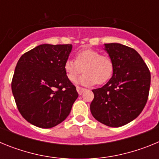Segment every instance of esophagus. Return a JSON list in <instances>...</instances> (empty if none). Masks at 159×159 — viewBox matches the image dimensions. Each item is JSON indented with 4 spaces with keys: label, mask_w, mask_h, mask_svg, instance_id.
Listing matches in <instances>:
<instances>
[{
    "label": "esophagus",
    "mask_w": 159,
    "mask_h": 159,
    "mask_svg": "<svg viewBox=\"0 0 159 159\" xmlns=\"http://www.w3.org/2000/svg\"><path fill=\"white\" fill-rule=\"evenodd\" d=\"M76 90H77V92H78L79 95H82L83 92L85 91V89L83 88H80V87H77L76 88Z\"/></svg>",
    "instance_id": "obj_1"
}]
</instances>
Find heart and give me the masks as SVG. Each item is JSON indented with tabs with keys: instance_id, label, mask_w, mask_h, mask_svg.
Wrapping results in <instances>:
<instances>
[{
	"instance_id": "1",
	"label": "heart",
	"mask_w": 159,
	"mask_h": 159,
	"mask_svg": "<svg viewBox=\"0 0 159 159\" xmlns=\"http://www.w3.org/2000/svg\"><path fill=\"white\" fill-rule=\"evenodd\" d=\"M64 71L70 81L73 82L82 71L84 74L78 80L82 85L102 84L109 80L114 71L111 58L107 55H101L94 49L81 50L75 54V60H66Z\"/></svg>"
}]
</instances>
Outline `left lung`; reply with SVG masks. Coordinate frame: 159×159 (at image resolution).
<instances>
[{"instance_id":"left-lung-1","label":"left lung","mask_w":159,"mask_h":159,"mask_svg":"<svg viewBox=\"0 0 159 159\" xmlns=\"http://www.w3.org/2000/svg\"><path fill=\"white\" fill-rule=\"evenodd\" d=\"M114 64L112 77L104 86L92 90V116L102 124L122 127L139 116L148 99L151 72L139 53L121 43H104Z\"/></svg>"}]
</instances>
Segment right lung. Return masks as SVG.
I'll return each instance as SVG.
<instances>
[{
    "label": "right lung",
    "mask_w": 159,
    "mask_h": 159,
    "mask_svg": "<svg viewBox=\"0 0 159 159\" xmlns=\"http://www.w3.org/2000/svg\"><path fill=\"white\" fill-rule=\"evenodd\" d=\"M71 44H40L16 64L12 92L18 110L31 124L51 128L68 116L78 93L64 71Z\"/></svg>",
    "instance_id": "add662e5"
}]
</instances>
